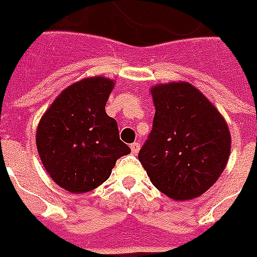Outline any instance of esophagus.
Here are the masks:
<instances>
[{"mask_svg":"<svg viewBox=\"0 0 257 257\" xmlns=\"http://www.w3.org/2000/svg\"><path fill=\"white\" fill-rule=\"evenodd\" d=\"M130 148H131V152H133L134 154H137L138 152H140L141 146H140V144H138V142H134V144H131Z\"/></svg>","mask_w":257,"mask_h":257,"instance_id":"1","label":"esophagus"}]
</instances>
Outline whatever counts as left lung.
<instances>
[{
    "label": "left lung",
    "instance_id": "left-lung-1",
    "mask_svg": "<svg viewBox=\"0 0 257 257\" xmlns=\"http://www.w3.org/2000/svg\"><path fill=\"white\" fill-rule=\"evenodd\" d=\"M156 113L138 158L153 186L175 200L194 199L217 181L230 134L217 108L187 82L152 88Z\"/></svg>",
    "mask_w": 257,
    "mask_h": 257
}]
</instances>
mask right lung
<instances>
[{"mask_svg": "<svg viewBox=\"0 0 257 257\" xmlns=\"http://www.w3.org/2000/svg\"><path fill=\"white\" fill-rule=\"evenodd\" d=\"M113 82L92 77L70 85L54 100L36 131L46 171L58 186L82 194L107 180L116 160L131 152L105 112Z\"/></svg>", "mask_w": 257, "mask_h": 257, "instance_id": "obj_1", "label": "right lung"}]
</instances>
